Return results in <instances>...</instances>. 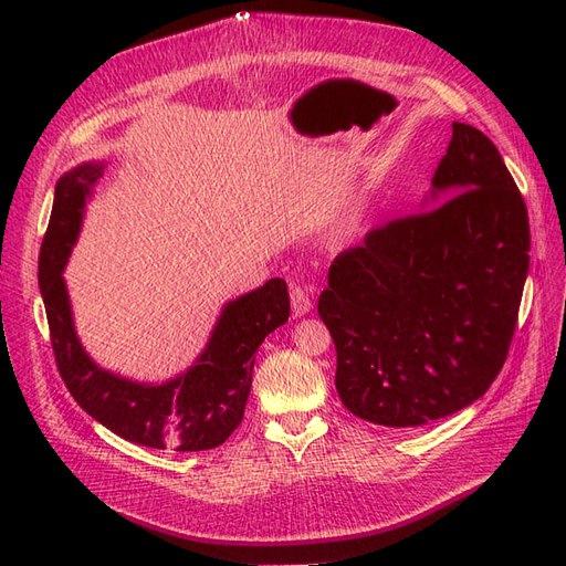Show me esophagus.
Instances as JSON below:
<instances>
[{"mask_svg": "<svg viewBox=\"0 0 566 566\" xmlns=\"http://www.w3.org/2000/svg\"><path fill=\"white\" fill-rule=\"evenodd\" d=\"M290 304H293V314L295 316H304L312 312V297H310V290L302 287V285H293L290 287Z\"/></svg>", "mask_w": 566, "mask_h": 566, "instance_id": "34e87169", "label": "esophagus"}]
</instances>
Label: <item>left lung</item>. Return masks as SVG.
<instances>
[{"mask_svg": "<svg viewBox=\"0 0 566 566\" xmlns=\"http://www.w3.org/2000/svg\"><path fill=\"white\" fill-rule=\"evenodd\" d=\"M432 186L447 198L335 256L318 316L356 418L418 427L474 403L507 358L528 271V214L499 148L453 123Z\"/></svg>", "mask_w": 566, "mask_h": 566, "instance_id": "left-lung-1", "label": "left lung"}]
</instances>
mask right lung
Listing matches in <instances>:
<instances>
[{
	"label": "right lung",
	"instance_id": "add662e5",
	"mask_svg": "<svg viewBox=\"0 0 566 566\" xmlns=\"http://www.w3.org/2000/svg\"><path fill=\"white\" fill-rule=\"evenodd\" d=\"M104 165L87 163L61 177L40 250V290L56 368L73 399L117 437L148 449L208 451L224 443L243 420L254 354L290 316L283 279L227 304L191 370L165 385H139L101 370L73 328L61 271L80 233L84 198Z\"/></svg>",
	"mask_w": 566,
	"mask_h": 566
}]
</instances>
